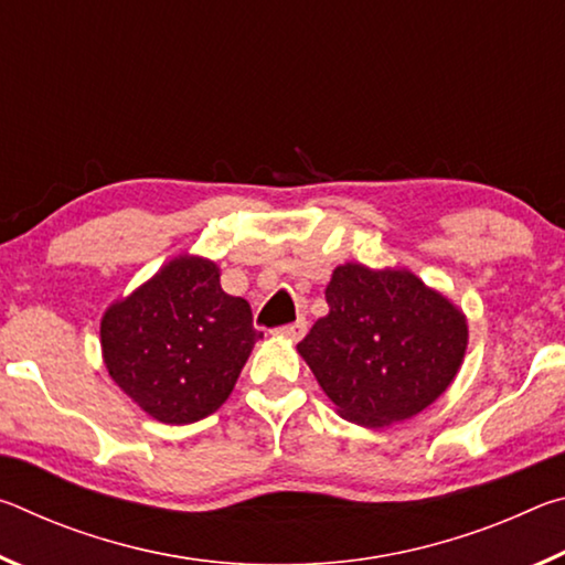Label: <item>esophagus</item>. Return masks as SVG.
I'll list each match as a JSON object with an SVG mask.
<instances>
[{"instance_id": "esophagus-1", "label": "esophagus", "mask_w": 565, "mask_h": 565, "mask_svg": "<svg viewBox=\"0 0 565 565\" xmlns=\"http://www.w3.org/2000/svg\"><path fill=\"white\" fill-rule=\"evenodd\" d=\"M306 329H309V321L296 319L294 323H289V327H281L279 333H281V337H286V339H291V341H299V339H303Z\"/></svg>"}]
</instances>
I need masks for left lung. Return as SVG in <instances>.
<instances>
[{
  "label": "left lung",
  "instance_id": "obj_1",
  "mask_svg": "<svg viewBox=\"0 0 565 565\" xmlns=\"http://www.w3.org/2000/svg\"><path fill=\"white\" fill-rule=\"evenodd\" d=\"M327 303L296 351L341 418L386 428L454 384L468 347L466 313L416 274L341 264Z\"/></svg>",
  "mask_w": 565,
  "mask_h": 565
}]
</instances>
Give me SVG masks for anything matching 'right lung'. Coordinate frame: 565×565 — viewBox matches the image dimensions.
I'll return each instance as SVG.
<instances>
[{"instance_id":"add662e5","label":"right lung","mask_w":565,"mask_h":565,"mask_svg":"<svg viewBox=\"0 0 565 565\" xmlns=\"http://www.w3.org/2000/svg\"><path fill=\"white\" fill-rule=\"evenodd\" d=\"M212 259L181 254L102 317V359L134 404L184 426L224 404L264 333L252 306L228 296Z\"/></svg>"}]
</instances>
